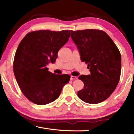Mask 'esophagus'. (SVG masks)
I'll list each match as a JSON object with an SVG mask.
<instances>
[{
	"mask_svg": "<svg viewBox=\"0 0 134 134\" xmlns=\"http://www.w3.org/2000/svg\"><path fill=\"white\" fill-rule=\"evenodd\" d=\"M77 79V77H76V76H71V77H70V79H71V80H76Z\"/></svg>",
	"mask_w": 134,
	"mask_h": 134,
	"instance_id": "34e87169",
	"label": "esophagus"
}]
</instances>
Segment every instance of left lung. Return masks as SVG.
<instances>
[{
	"label": "left lung",
	"instance_id": "8db88e82",
	"mask_svg": "<svg viewBox=\"0 0 134 134\" xmlns=\"http://www.w3.org/2000/svg\"><path fill=\"white\" fill-rule=\"evenodd\" d=\"M70 32L81 62L88 64L90 71L89 75L79 77L84 88L77 96L87 103L102 102L110 96L119 83L121 71L119 49L104 31L90 29Z\"/></svg>",
	"mask_w": 134,
	"mask_h": 134
}]
</instances>
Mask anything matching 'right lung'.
<instances>
[{"instance_id":"right-lung-1","label":"right lung","mask_w":134,"mask_h":134,"mask_svg":"<svg viewBox=\"0 0 134 134\" xmlns=\"http://www.w3.org/2000/svg\"><path fill=\"white\" fill-rule=\"evenodd\" d=\"M69 38V30H40L28 33L19 43L13 72L22 92L32 102L38 105L52 102L69 83V75L52 73L47 65L55 62L58 51Z\"/></svg>"}]
</instances>
